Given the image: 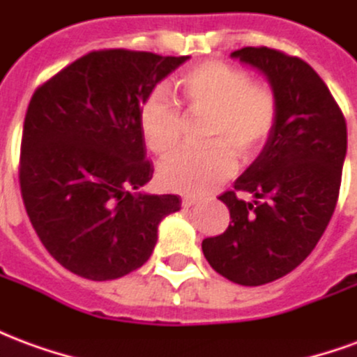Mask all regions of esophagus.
Segmentation results:
<instances>
[{
    "mask_svg": "<svg viewBox=\"0 0 357 357\" xmlns=\"http://www.w3.org/2000/svg\"><path fill=\"white\" fill-rule=\"evenodd\" d=\"M199 202V197H183L181 199V204L185 206V208H189V206H195Z\"/></svg>",
    "mask_w": 357,
    "mask_h": 357,
    "instance_id": "34e87169",
    "label": "esophagus"
}]
</instances>
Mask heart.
Segmentation results:
<instances>
[{
    "mask_svg": "<svg viewBox=\"0 0 357 357\" xmlns=\"http://www.w3.org/2000/svg\"><path fill=\"white\" fill-rule=\"evenodd\" d=\"M178 84L189 114H210L206 141L212 145L166 155L156 166V179L170 191L204 193L233 176L237 160L231 148L248 160L266 147L275 130L279 102L271 88L220 61L189 68ZM139 130L153 153H166L179 141L183 114L166 89L155 88L141 102Z\"/></svg>",
    "mask_w": 357,
    "mask_h": 357,
    "instance_id": "b5f03b06",
    "label": "heart"
}]
</instances>
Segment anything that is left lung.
<instances>
[{
  "mask_svg": "<svg viewBox=\"0 0 357 357\" xmlns=\"http://www.w3.org/2000/svg\"><path fill=\"white\" fill-rule=\"evenodd\" d=\"M233 59L266 76L279 102L275 130L256 160L220 197L229 227L202 241L220 275L258 287L287 275L307 258L335 212L346 158V122L312 66L269 47H243Z\"/></svg>",
  "mask_w": 357,
  "mask_h": 357,
  "instance_id": "1",
  "label": "left lung"
}]
</instances>
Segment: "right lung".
<instances>
[{
    "mask_svg": "<svg viewBox=\"0 0 357 357\" xmlns=\"http://www.w3.org/2000/svg\"><path fill=\"white\" fill-rule=\"evenodd\" d=\"M189 57L91 51L36 89L28 105L20 191L38 237L63 268L91 281L147 262L178 195H151L139 109Z\"/></svg>",
    "mask_w": 357,
    "mask_h": 357,
    "instance_id": "obj_1",
    "label": "right lung"
}]
</instances>
